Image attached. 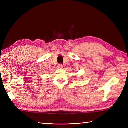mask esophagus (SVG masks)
Returning a JSON list of instances; mask_svg holds the SVG:
<instances>
[{
    "label": "esophagus",
    "mask_w": 128,
    "mask_h": 128,
    "mask_svg": "<svg viewBox=\"0 0 128 128\" xmlns=\"http://www.w3.org/2000/svg\"><path fill=\"white\" fill-rule=\"evenodd\" d=\"M58 68H59V69H62V68H63V65L62 64H60L58 65Z\"/></svg>",
    "instance_id": "34e87169"
}]
</instances>
